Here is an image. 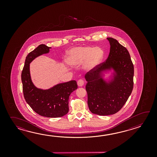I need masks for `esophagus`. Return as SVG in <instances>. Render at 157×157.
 I'll list each match as a JSON object with an SVG mask.
<instances>
[{
  "instance_id": "obj_1",
  "label": "esophagus",
  "mask_w": 157,
  "mask_h": 157,
  "mask_svg": "<svg viewBox=\"0 0 157 157\" xmlns=\"http://www.w3.org/2000/svg\"><path fill=\"white\" fill-rule=\"evenodd\" d=\"M83 84H84V82H83V80L82 79H80L77 81V85H78V86H82Z\"/></svg>"
}]
</instances>
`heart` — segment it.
<instances>
[{
  "instance_id": "b5f03b06",
  "label": "heart",
  "mask_w": 157,
  "mask_h": 157,
  "mask_svg": "<svg viewBox=\"0 0 157 157\" xmlns=\"http://www.w3.org/2000/svg\"><path fill=\"white\" fill-rule=\"evenodd\" d=\"M103 57V50L100 48L75 47L67 52L66 62L72 66H78L85 62V68L91 70L101 63Z\"/></svg>"
}]
</instances>
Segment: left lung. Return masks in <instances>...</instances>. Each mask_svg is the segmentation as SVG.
Returning a JSON list of instances; mask_svg holds the SVG:
<instances>
[{
	"label": "left lung",
	"instance_id": "left-lung-1",
	"mask_svg": "<svg viewBox=\"0 0 157 157\" xmlns=\"http://www.w3.org/2000/svg\"><path fill=\"white\" fill-rule=\"evenodd\" d=\"M110 52L105 62L87 72V104L90 112L99 116H108L118 112L130 97L133 86L134 68L127 49L112 37H107ZM114 71L108 81L104 73Z\"/></svg>",
	"mask_w": 157,
	"mask_h": 157
}]
</instances>
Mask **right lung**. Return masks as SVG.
<instances>
[{
    "label": "right lung",
    "mask_w": 157,
    "mask_h": 157,
    "mask_svg": "<svg viewBox=\"0 0 157 157\" xmlns=\"http://www.w3.org/2000/svg\"><path fill=\"white\" fill-rule=\"evenodd\" d=\"M51 47L41 44L27 55L21 74L24 98L27 104L41 116L57 118L67 114L71 94L77 89V82L72 80L44 90L34 85L30 75V64L44 54L48 53Z\"/></svg>",
    "instance_id": "add662e5"
}]
</instances>
